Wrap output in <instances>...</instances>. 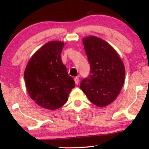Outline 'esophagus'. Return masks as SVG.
Segmentation results:
<instances>
[{
    "mask_svg": "<svg viewBox=\"0 0 149 149\" xmlns=\"http://www.w3.org/2000/svg\"><path fill=\"white\" fill-rule=\"evenodd\" d=\"M74 81H75V84H76V85L79 84V77H75V78H74Z\"/></svg>",
    "mask_w": 149,
    "mask_h": 149,
    "instance_id": "obj_1",
    "label": "esophagus"
}]
</instances>
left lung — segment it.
<instances>
[{"mask_svg":"<svg viewBox=\"0 0 149 149\" xmlns=\"http://www.w3.org/2000/svg\"><path fill=\"white\" fill-rule=\"evenodd\" d=\"M91 65L89 76L81 82L80 88L98 107L111 104L120 94L125 70L119 54L110 45L95 36L83 38Z\"/></svg>","mask_w":149,"mask_h":149,"instance_id":"obj_1","label":"left lung"}]
</instances>
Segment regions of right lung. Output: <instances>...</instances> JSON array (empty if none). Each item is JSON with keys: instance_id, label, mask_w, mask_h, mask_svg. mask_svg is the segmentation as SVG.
<instances>
[{"instance_id": "right-lung-1", "label": "right lung", "mask_w": 149, "mask_h": 149, "mask_svg": "<svg viewBox=\"0 0 149 149\" xmlns=\"http://www.w3.org/2000/svg\"><path fill=\"white\" fill-rule=\"evenodd\" d=\"M64 42H47L35 52L26 65L24 79L31 99L40 107L54 110L68 101L75 81L62 62Z\"/></svg>"}]
</instances>
